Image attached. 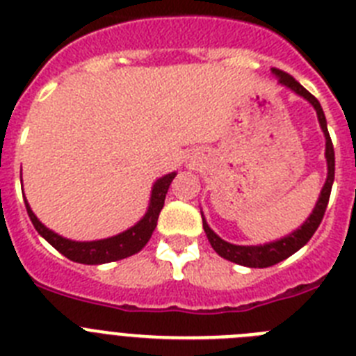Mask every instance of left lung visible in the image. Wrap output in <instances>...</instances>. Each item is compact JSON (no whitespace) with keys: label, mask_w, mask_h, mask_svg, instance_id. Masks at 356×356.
Returning a JSON list of instances; mask_svg holds the SVG:
<instances>
[{"label":"left lung","mask_w":356,"mask_h":356,"mask_svg":"<svg viewBox=\"0 0 356 356\" xmlns=\"http://www.w3.org/2000/svg\"><path fill=\"white\" fill-rule=\"evenodd\" d=\"M273 72L278 76L280 83L291 87L296 94H300V96H303L305 99H308V102L314 105V108H316L317 119H319V124L321 128H323V131H325V137H326L328 178H326L325 187H323V191H321V196H319V201L316 203V209H314V212L310 213V217L305 221V225L301 226L300 229H296L294 234H291L289 237L280 238V241L271 242V244H264V246H235V244H229V242L222 241L221 237H217L212 229L209 228L205 219H203V229H205L209 242L212 244L216 253L221 254L222 259L229 260V262L241 264V266H246V267H271L275 266V264L282 262V260L289 259V257L294 254L298 250H301V248H303L310 238H312V235L316 234V229L319 228L321 221H323V216H325L326 207H328L330 193H332L333 178H335V153H333V144H332V139H330L328 128H326L325 112H323V108H321L317 97L312 96V94L308 92L300 81H296L291 74H287V72L282 71V69H273Z\"/></svg>","instance_id":"1"}]
</instances>
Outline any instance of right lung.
I'll return each mask as SVG.
<instances>
[{
    "label": "right lung",
    "instance_id": "obj_1",
    "mask_svg": "<svg viewBox=\"0 0 356 356\" xmlns=\"http://www.w3.org/2000/svg\"><path fill=\"white\" fill-rule=\"evenodd\" d=\"M175 176L176 172H171V175H165L163 178L156 180V184L153 185V191H151L149 209H147L146 216H144L134 228L127 229V232H122V234L115 235V237L103 238V241L74 242L69 241V238L60 237V235L53 234L51 229L46 228V226L37 219L35 213L31 212V209L28 207L26 200H24V205H26V212L28 216H30L31 222H33L37 232H39L56 251H60L64 257H67L69 260L78 264H90V266L115 262V260L127 259V257L139 253V251L146 246L151 234H153V229L156 228L159 213L160 210H162L163 201H165V194H168V188Z\"/></svg>",
    "mask_w": 356,
    "mask_h": 356
}]
</instances>
